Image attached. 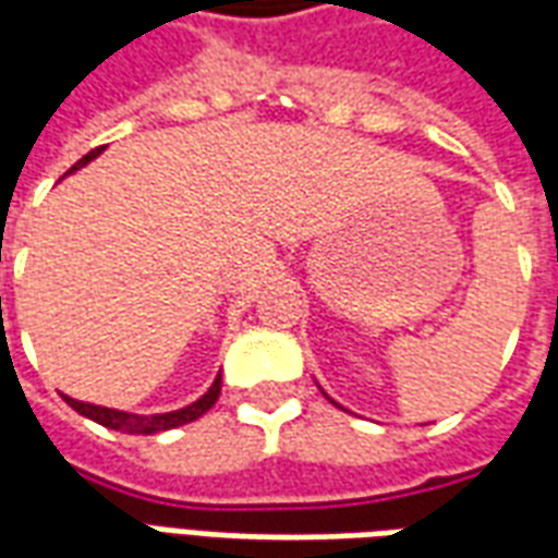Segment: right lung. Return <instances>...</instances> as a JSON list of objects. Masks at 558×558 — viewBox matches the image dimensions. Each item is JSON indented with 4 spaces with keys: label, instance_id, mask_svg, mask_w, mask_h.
<instances>
[{
    "label": "right lung",
    "instance_id": "obj_1",
    "mask_svg": "<svg viewBox=\"0 0 558 558\" xmlns=\"http://www.w3.org/2000/svg\"><path fill=\"white\" fill-rule=\"evenodd\" d=\"M104 151V146L92 148L89 155H83V158L71 167V172L80 170V167H86L92 158H98ZM220 398V376L211 383L203 398L191 403V407H184V410L175 412H163V415H131V412H119V410H104V407H95V403H80L74 398H65V403L71 410H77L80 415H86V418L98 421L104 427H110V430H122V433H160V430H172V427H182L187 421H196L199 415H206L211 407H215V400Z\"/></svg>",
    "mask_w": 558,
    "mask_h": 558
}]
</instances>
